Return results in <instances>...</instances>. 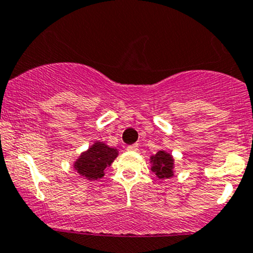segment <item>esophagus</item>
I'll use <instances>...</instances> for the list:
<instances>
[{
  "mask_svg": "<svg viewBox=\"0 0 253 253\" xmlns=\"http://www.w3.org/2000/svg\"><path fill=\"white\" fill-rule=\"evenodd\" d=\"M127 150H128V151H133V152L138 151V150H139V145H138V144H133V145L127 146Z\"/></svg>",
  "mask_w": 253,
  "mask_h": 253,
  "instance_id": "esophagus-1",
  "label": "esophagus"
}]
</instances>
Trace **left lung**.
<instances>
[{
    "label": "left lung",
    "mask_w": 253,
    "mask_h": 253,
    "mask_svg": "<svg viewBox=\"0 0 253 253\" xmlns=\"http://www.w3.org/2000/svg\"><path fill=\"white\" fill-rule=\"evenodd\" d=\"M151 169L159 179H169L174 175V158L169 152L159 150L150 158Z\"/></svg>",
    "instance_id": "left-lung-1"
}]
</instances>
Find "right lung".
Listing matches in <instances>:
<instances>
[{
	"label": "right lung",
	"instance_id": "add662e5",
	"mask_svg": "<svg viewBox=\"0 0 253 253\" xmlns=\"http://www.w3.org/2000/svg\"><path fill=\"white\" fill-rule=\"evenodd\" d=\"M118 156L117 148L97 140L88 150L82 152L73 163V167L82 178L94 181L105 175V169L113 164Z\"/></svg>",
	"mask_w": 253,
	"mask_h": 253
}]
</instances>
